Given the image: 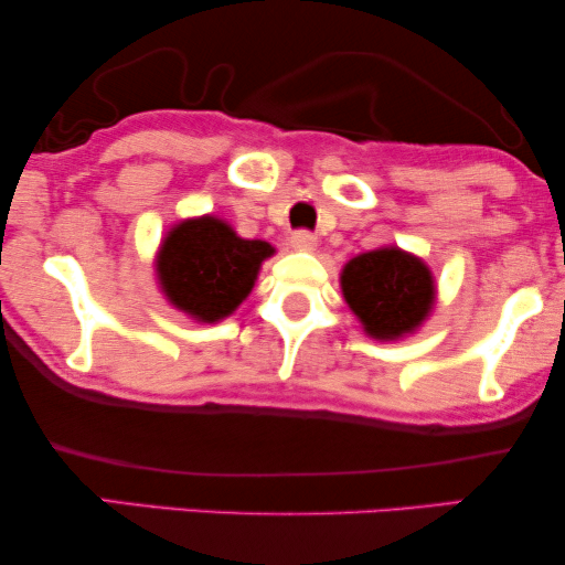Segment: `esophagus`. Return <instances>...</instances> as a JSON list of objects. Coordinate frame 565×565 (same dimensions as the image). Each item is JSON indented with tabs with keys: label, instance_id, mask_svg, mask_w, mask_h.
I'll return each mask as SVG.
<instances>
[{
	"label": "esophagus",
	"instance_id": "34e87169",
	"mask_svg": "<svg viewBox=\"0 0 565 565\" xmlns=\"http://www.w3.org/2000/svg\"><path fill=\"white\" fill-rule=\"evenodd\" d=\"M290 246L296 252H313L316 249V236L311 231H296V234L290 236Z\"/></svg>",
	"mask_w": 565,
	"mask_h": 565
}]
</instances>
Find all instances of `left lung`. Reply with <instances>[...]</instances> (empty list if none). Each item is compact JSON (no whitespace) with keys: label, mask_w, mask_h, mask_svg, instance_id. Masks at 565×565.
Segmentation results:
<instances>
[{"label":"left lung","mask_w":565,"mask_h":565,"mask_svg":"<svg viewBox=\"0 0 565 565\" xmlns=\"http://www.w3.org/2000/svg\"><path fill=\"white\" fill-rule=\"evenodd\" d=\"M342 292L373 339L412 334L435 306V280L429 267L398 246L365 252L342 269Z\"/></svg>","instance_id":"left-lung-1"}]
</instances>
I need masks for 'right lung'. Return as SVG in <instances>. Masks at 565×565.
<instances>
[{"label": "right lung", "instance_id": "add662e5", "mask_svg": "<svg viewBox=\"0 0 565 565\" xmlns=\"http://www.w3.org/2000/svg\"><path fill=\"white\" fill-rule=\"evenodd\" d=\"M273 254L267 242L236 236L213 215L182 221L157 254L159 288L169 303L195 321H221L249 296L262 262Z\"/></svg>", "mask_w": 565, "mask_h": 565}]
</instances>
